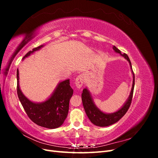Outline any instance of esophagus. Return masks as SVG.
I'll return each mask as SVG.
<instances>
[{
  "label": "esophagus",
  "instance_id": "obj_1",
  "mask_svg": "<svg viewBox=\"0 0 158 158\" xmlns=\"http://www.w3.org/2000/svg\"><path fill=\"white\" fill-rule=\"evenodd\" d=\"M84 76L83 75H79L77 78L75 80V85L76 88H80L82 86L84 83Z\"/></svg>",
  "mask_w": 158,
  "mask_h": 158
}]
</instances>
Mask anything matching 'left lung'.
Here are the masks:
<instances>
[{
  "mask_svg": "<svg viewBox=\"0 0 158 158\" xmlns=\"http://www.w3.org/2000/svg\"><path fill=\"white\" fill-rule=\"evenodd\" d=\"M113 49L116 52H118V53L121 54V55L125 57V58L129 62V64H130L133 74L132 86L131 94L129 95L128 100L125 103V105H124L123 107L115 113L111 114H106L100 111L94 103L92 98L91 97L89 92L88 90V89L84 88L83 89V92L82 94V101L85 113H86L90 121L92 122L94 125L98 127H107L113 125V124L115 123L120 120V119L126 114L129 107H130L133 96L134 88H135V74H134V73L132 71L131 60L128 58V56L126 53L121 54V51L118 49L115 46H113Z\"/></svg>",
  "mask_w": 158,
  "mask_h": 158,
  "instance_id": "1",
  "label": "left lung"
}]
</instances>
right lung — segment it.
<instances>
[{
	"label": "right lung",
	"mask_w": 158,
	"mask_h": 158,
	"mask_svg": "<svg viewBox=\"0 0 158 158\" xmlns=\"http://www.w3.org/2000/svg\"><path fill=\"white\" fill-rule=\"evenodd\" d=\"M43 46L35 47L27 52L22 59L40 49ZM16 75L18 96L28 117L36 125L47 128H56L63 125L68 115L69 101L73 94V89L70 85V80L60 82L54 93L47 101L37 103L30 101L22 94L19 86L18 69Z\"/></svg>",
	"instance_id": "right-lung-1"
}]
</instances>
